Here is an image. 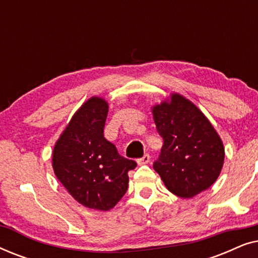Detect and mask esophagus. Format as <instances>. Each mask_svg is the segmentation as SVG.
I'll list each match as a JSON object with an SVG mask.
<instances>
[{
    "label": "esophagus",
    "mask_w": 258,
    "mask_h": 258,
    "mask_svg": "<svg viewBox=\"0 0 258 258\" xmlns=\"http://www.w3.org/2000/svg\"><path fill=\"white\" fill-rule=\"evenodd\" d=\"M150 162V155L149 154H146V155H143L142 157L141 158H139V160H137V163H139L140 165H143V164H148Z\"/></svg>",
    "instance_id": "34e87169"
}]
</instances>
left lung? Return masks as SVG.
<instances>
[{
    "label": "left lung",
    "instance_id": "8db88e82",
    "mask_svg": "<svg viewBox=\"0 0 258 258\" xmlns=\"http://www.w3.org/2000/svg\"><path fill=\"white\" fill-rule=\"evenodd\" d=\"M157 133L163 139L154 169L169 191L191 199L213 185L224 161L223 143L200 109L181 95L153 109Z\"/></svg>",
    "mask_w": 258,
    "mask_h": 258
}]
</instances>
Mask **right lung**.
Returning <instances> with one entry per match:
<instances>
[{
	"mask_svg": "<svg viewBox=\"0 0 258 258\" xmlns=\"http://www.w3.org/2000/svg\"><path fill=\"white\" fill-rule=\"evenodd\" d=\"M108 104L91 97L73 116L55 144L52 168L56 177L82 206L107 211L128 189L133 160L121 156L104 137Z\"/></svg>",
	"mask_w": 258,
	"mask_h": 258,
	"instance_id": "right-lung-1",
	"label": "right lung"
}]
</instances>
